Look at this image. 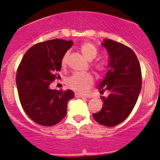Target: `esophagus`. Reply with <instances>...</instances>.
Instances as JSON below:
<instances>
[{
    "instance_id": "34e87169",
    "label": "esophagus",
    "mask_w": 160,
    "mask_h": 160,
    "mask_svg": "<svg viewBox=\"0 0 160 160\" xmlns=\"http://www.w3.org/2000/svg\"><path fill=\"white\" fill-rule=\"evenodd\" d=\"M74 96H75V98H87V95L82 94H80V93H75V94H74Z\"/></svg>"
}]
</instances>
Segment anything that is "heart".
I'll use <instances>...</instances> for the list:
<instances>
[{
  "label": "heart",
  "instance_id": "b5f03b06",
  "mask_svg": "<svg viewBox=\"0 0 160 160\" xmlns=\"http://www.w3.org/2000/svg\"><path fill=\"white\" fill-rule=\"evenodd\" d=\"M81 51L85 57L88 60L91 61L95 58L97 56V49L93 44L90 42H85L81 46ZM69 53L66 52L63 55L62 58V66H65L67 63ZM97 73L101 75L105 70H107V63L104 62H98L94 64ZM94 84V78L90 73H74L73 75L70 76L67 79V85L71 90H74L76 92L85 93L92 87Z\"/></svg>",
  "mask_w": 160,
  "mask_h": 160
}]
</instances>
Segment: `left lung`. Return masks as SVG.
Listing matches in <instances>:
<instances>
[{"instance_id":"1","label":"left lung","mask_w":160,"mask_h":160,"mask_svg":"<svg viewBox=\"0 0 160 160\" xmlns=\"http://www.w3.org/2000/svg\"><path fill=\"white\" fill-rule=\"evenodd\" d=\"M109 54V70L98 90L108 97L102 96V108L93 114L96 122L106 127H114L129 116L135 106L142 87L141 67L132 49L111 39L102 43Z\"/></svg>"}]
</instances>
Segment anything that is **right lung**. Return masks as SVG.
<instances>
[{
	"instance_id": "right-lung-1",
	"label": "right lung",
	"mask_w": 160,
	"mask_h": 160,
	"mask_svg": "<svg viewBox=\"0 0 160 160\" xmlns=\"http://www.w3.org/2000/svg\"><path fill=\"white\" fill-rule=\"evenodd\" d=\"M72 41L53 39L39 42L28 49L17 71V87L22 108L28 116L42 126H53L66 115L70 90H51L49 85L60 78L62 58Z\"/></svg>"
}]
</instances>
